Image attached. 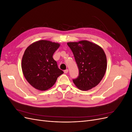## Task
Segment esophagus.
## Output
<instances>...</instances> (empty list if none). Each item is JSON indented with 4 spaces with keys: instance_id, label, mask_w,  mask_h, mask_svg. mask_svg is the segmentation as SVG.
<instances>
[{
    "instance_id": "1",
    "label": "esophagus",
    "mask_w": 132,
    "mask_h": 132,
    "mask_svg": "<svg viewBox=\"0 0 132 132\" xmlns=\"http://www.w3.org/2000/svg\"><path fill=\"white\" fill-rule=\"evenodd\" d=\"M64 73H68V69L65 70L64 71Z\"/></svg>"
}]
</instances>
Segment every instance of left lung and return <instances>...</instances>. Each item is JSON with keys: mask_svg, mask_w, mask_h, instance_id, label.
<instances>
[{"mask_svg": "<svg viewBox=\"0 0 132 132\" xmlns=\"http://www.w3.org/2000/svg\"><path fill=\"white\" fill-rule=\"evenodd\" d=\"M74 54L79 69V76L73 81L78 89L87 91L97 86L107 69V58L101 47L82 40L67 43Z\"/></svg>", "mask_w": 132, "mask_h": 132, "instance_id": "left-lung-1", "label": "left lung"}]
</instances>
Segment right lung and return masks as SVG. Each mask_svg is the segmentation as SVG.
Returning a JSON list of instances; mask_svg holds the SVG:
<instances>
[{
  "label": "right lung",
  "instance_id": "add662e5",
  "mask_svg": "<svg viewBox=\"0 0 132 132\" xmlns=\"http://www.w3.org/2000/svg\"><path fill=\"white\" fill-rule=\"evenodd\" d=\"M59 46L58 43L40 40L32 43L25 51L21 62L22 70L26 80L36 89H49L58 77L64 73L53 58Z\"/></svg>",
  "mask_w": 132,
  "mask_h": 132
}]
</instances>
